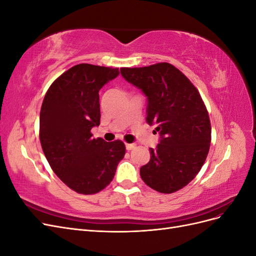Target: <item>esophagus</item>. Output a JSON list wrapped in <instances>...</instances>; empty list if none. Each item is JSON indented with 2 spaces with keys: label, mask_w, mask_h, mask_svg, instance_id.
Listing matches in <instances>:
<instances>
[{
  "label": "esophagus",
  "mask_w": 256,
  "mask_h": 256,
  "mask_svg": "<svg viewBox=\"0 0 256 256\" xmlns=\"http://www.w3.org/2000/svg\"><path fill=\"white\" fill-rule=\"evenodd\" d=\"M136 147L134 143H126V150H132Z\"/></svg>",
  "instance_id": "obj_1"
}]
</instances>
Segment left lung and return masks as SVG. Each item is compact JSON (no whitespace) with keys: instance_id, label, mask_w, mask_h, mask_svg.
Segmentation results:
<instances>
[{"instance_id":"8db88e82","label":"left lung","mask_w":256,"mask_h":256,"mask_svg":"<svg viewBox=\"0 0 256 256\" xmlns=\"http://www.w3.org/2000/svg\"><path fill=\"white\" fill-rule=\"evenodd\" d=\"M122 78L147 97L146 122L160 141L140 168L143 182L161 193L187 186L202 168L212 141L210 120L198 90L168 63L122 68Z\"/></svg>"}]
</instances>
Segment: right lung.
<instances>
[{"instance_id":"add662e5","label":"right lung","mask_w":256,"mask_h":256,"mask_svg":"<svg viewBox=\"0 0 256 256\" xmlns=\"http://www.w3.org/2000/svg\"><path fill=\"white\" fill-rule=\"evenodd\" d=\"M118 68L79 64L54 81L44 98L40 138L53 172L74 191L94 194L109 184L126 147L122 141L94 138L100 124L99 90Z\"/></svg>"}]
</instances>
